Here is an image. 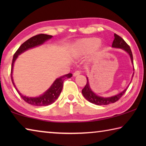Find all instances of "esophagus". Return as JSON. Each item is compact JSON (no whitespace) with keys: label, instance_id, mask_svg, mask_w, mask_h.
Masks as SVG:
<instances>
[{"label":"esophagus","instance_id":"34e87169","mask_svg":"<svg viewBox=\"0 0 146 146\" xmlns=\"http://www.w3.org/2000/svg\"><path fill=\"white\" fill-rule=\"evenodd\" d=\"M80 71H79V70H77V71H76L75 73H73V76H77V75H80Z\"/></svg>","mask_w":146,"mask_h":146}]
</instances>
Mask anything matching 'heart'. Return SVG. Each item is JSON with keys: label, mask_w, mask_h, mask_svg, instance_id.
<instances>
[{"label": "heart", "mask_w": 146, "mask_h": 146, "mask_svg": "<svg viewBox=\"0 0 146 146\" xmlns=\"http://www.w3.org/2000/svg\"><path fill=\"white\" fill-rule=\"evenodd\" d=\"M100 42L99 39L96 38L84 39L76 44L75 53L77 55H84L90 53L99 46Z\"/></svg>", "instance_id": "1"}]
</instances>
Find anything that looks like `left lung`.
Masks as SVG:
<instances>
[{
	"instance_id": "obj_1",
	"label": "left lung",
	"mask_w": 146,
	"mask_h": 146,
	"mask_svg": "<svg viewBox=\"0 0 146 146\" xmlns=\"http://www.w3.org/2000/svg\"><path fill=\"white\" fill-rule=\"evenodd\" d=\"M114 36H115V39L113 42L112 47H113V48L123 49V50H125L126 52H127L131 57V62L133 64V54H132L131 50L129 46L128 45V44L125 42V40H123L122 37H120L119 35H118L115 33ZM133 75H134V73H133ZM127 88L126 89H125L122 92L120 93L117 95L113 96V97H108V98L101 97L96 95L95 93H94L93 91H91L90 84H89L88 78H87V83H86L85 87L84 88L83 90H82V93L84 97L86 99H87L89 102L91 103L94 104H96V105H100V106L108 105V104H110L115 103L119 100L120 98L122 97L123 94L125 93V91H126Z\"/></svg>"
}]
</instances>
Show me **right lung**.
I'll use <instances>...</instances> for the list:
<instances>
[{
	"mask_svg": "<svg viewBox=\"0 0 146 146\" xmlns=\"http://www.w3.org/2000/svg\"><path fill=\"white\" fill-rule=\"evenodd\" d=\"M52 36L48 35L46 34H38L36 35L35 36H33L27 40L26 42L22 44V45L19 47V49H17V51L15 53L13 60H12V64H11V81L13 84L14 85V87L15 88L17 92L21 96V97L26 102L29 104L33 105L35 106H46L50 105L53 104L55 101L57 99L58 96L62 90L63 88V82L65 80V79L71 78L72 76V74L68 73L67 75H64L62 76H60V78L56 79L55 82L49 89L48 91H46L42 95L38 97H35V98H31V97H27L26 96H24L21 95L19 93V91L17 90V89L15 87V85L14 84L13 78H12V72H13V67L15 61L17 58L18 55L24 51H26L27 49L29 48H34V47L37 46L42 44L44 42L46 41L48 39H50Z\"/></svg>",
	"mask_w": 146,
	"mask_h": 146,
	"instance_id": "right-lung-1",
	"label": "right lung"
}]
</instances>
